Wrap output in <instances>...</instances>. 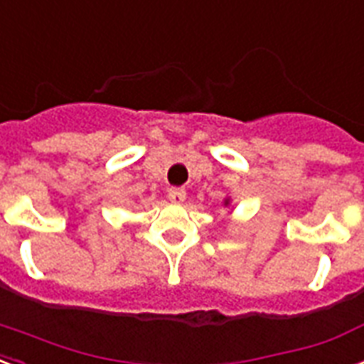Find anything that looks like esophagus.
<instances>
[{
  "instance_id": "34e87169",
  "label": "esophagus",
  "mask_w": 364,
  "mask_h": 364,
  "mask_svg": "<svg viewBox=\"0 0 364 364\" xmlns=\"http://www.w3.org/2000/svg\"><path fill=\"white\" fill-rule=\"evenodd\" d=\"M167 196L173 203H182L186 199V190L184 188H168Z\"/></svg>"
}]
</instances>
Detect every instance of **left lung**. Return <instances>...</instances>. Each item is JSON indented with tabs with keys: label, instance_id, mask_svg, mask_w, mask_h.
<instances>
[{
	"label": "left lung",
	"instance_id": "obj_1",
	"mask_svg": "<svg viewBox=\"0 0 364 364\" xmlns=\"http://www.w3.org/2000/svg\"><path fill=\"white\" fill-rule=\"evenodd\" d=\"M226 205H228V201H226Z\"/></svg>",
	"mask_w": 364,
	"mask_h": 364
}]
</instances>
